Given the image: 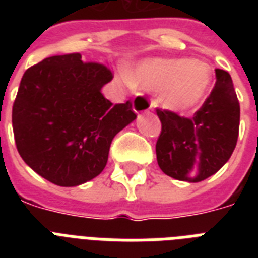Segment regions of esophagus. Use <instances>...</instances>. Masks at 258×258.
<instances>
[{"label": "esophagus", "mask_w": 258, "mask_h": 258, "mask_svg": "<svg viewBox=\"0 0 258 258\" xmlns=\"http://www.w3.org/2000/svg\"><path fill=\"white\" fill-rule=\"evenodd\" d=\"M133 107L134 111L137 113L147 112V111H150V109L153 108V103H151V100H150L149 97H146L145 95H142V93H138L137 96L134 97Z\"/></svg>", "instance_id": "obj_1"}]
</instances>
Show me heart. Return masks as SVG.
Returning a JSON list of instances; mask_svg holds the SVG:
<instances>
[{
  "instance_id": "obj_1",
  "label": "heart",
  "mask_w": 258,
  "mask_h": 258,
  "mask_svg": "<svg viewBox=\"0 0 258 258\" xmlns=\"http://www.w3.org/2000/svg\"><path fill=\"white\" fill-rule=\"evenodd\" d=\"M131 84L162 91V103L172 111L194 107L208 92L212 70L206 62L188 58H154L141 62L130 72Z\"/></svg>"
}]
</instances>
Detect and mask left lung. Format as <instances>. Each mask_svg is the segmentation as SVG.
<instances>
[{"mask_svg":"<svg viewBox=\"0 0 258 258\" xmlns=\"http://www.w3.org/2000/svg\"><path fill=\"white\" fill-rule=\"evenodd\" d=\"M216 84L191 119L157 108L162 123L157 161L166 175L201 182L232 157L240 128V103L230 75L216 70Z\"/></svg>","mask_w":258,"mask_h":258,"instance_id":"8db88e82","label":"left lung"}]
</instances>
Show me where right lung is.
I'll return each instance as SVG.
<instances>
[{"label":"right lung","instance_id":"1","mask_svg":"<svg viewBox=\"0 0 258 258\" xmlns=\"http://www.w3.org/2000/svg\"><path fill=\"white\" fill-rule=\"evenodd\" d=\"M112 72L80 53L44 58L22 76L12 111L16 146L30 169L64 187L104 170L111 142L135 120L128 101L113 105L101 93Z\"/></svg>","mask_w":258,"mask_h":258}]
</instances>
